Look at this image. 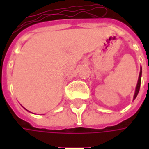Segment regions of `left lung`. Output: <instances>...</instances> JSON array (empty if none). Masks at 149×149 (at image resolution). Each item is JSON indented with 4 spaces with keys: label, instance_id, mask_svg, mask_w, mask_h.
I'll return each instance as SVG.
<instances>
[{
    "label": "left lung",
    "instance_id": "8db88e82",
    "mask_svg": "<svg viewBox=\"0 0 149 149\" xmlns=\"http://www.w3.org/2000/svg\"><path fill=\"white\" fill-rule=\"evenodd\" d=\"M141 75H142V68L141 67V71H140V74H139V77H138L137 84H136V89H135V93H134V97H133V100L136 99V97H137L138 93H139V91H140V87H141Z\"/></svg>",
    "mask_w": 149,
    "mask_h": 149
}]
</instances>
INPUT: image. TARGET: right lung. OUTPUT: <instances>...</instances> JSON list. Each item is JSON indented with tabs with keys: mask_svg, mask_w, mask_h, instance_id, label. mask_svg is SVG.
<instances>
[{
	"mask_svg": "<svg viewBox=\"0 0 149 149\" xmlns=\"http://www.w3.org/2000/svg\"><path fill=\"white\" fill-rule=\"evenodd\" d=\"M26 110H27V109H26Z\"/></svg>",
	"mask_w": 149,
	"mask_h": 149,
	"instance_id": "right-lung-1",
	"label": "right lung"
}]
</instances>
